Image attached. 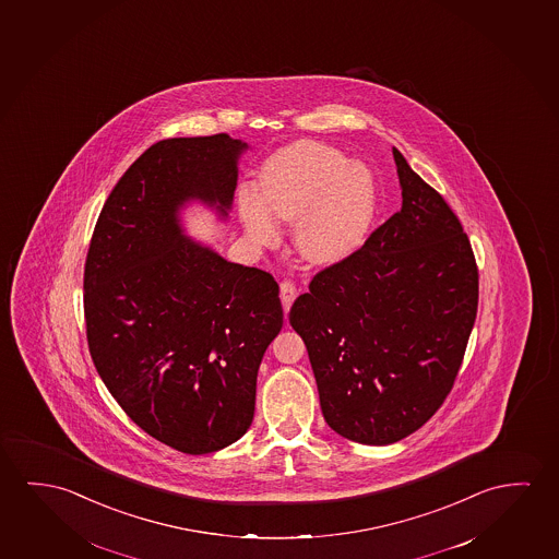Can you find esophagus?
<instances>
[{
    "instance_id": "obj_1",
    "label": "esophagus",
    "mask_w": 559,
    "mask_h": 559,
    "mask_svg": "<svg viewBox=\"0 0 559 559\" xmlns=\"http://www.w3.org/2000/svg\"><path fill=\"white\" fill-rule=\"evenodd\" d=\"M296 296H298L296 284L288 283V281L281 283V301H283L284 313H288L293 301L296 300Z\"/></svg>"
}]
</instances>
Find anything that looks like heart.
<instances>
[{
  "label": "heart",
  "mask_w": 559,
  "mask_h": 559,
  "mask_svg": "<svg viewBox=\"0 0 559 559\" xmlns=\"http://www.w3.org/2000/svg\"><path fill=\"white\" fill-rule=\"evenodd\" d=\"M255 191L241 189L238 215L251 243L269 248L278 238L275 221L294 223L301 258L331 265L358 248L373 213V183L336 148L300 141L261 166Z\"/></svg>",
  "instance_id": "1"
}]
</instances>
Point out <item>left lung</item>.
<instances>
[{
    "label": "left lung",
    "mask_w": 559,
    "mask_h": 559,
    "mask_svg": "<svg viewBox=\"0 0 559 559\" xmlns=\"http://www.w3.org/2000/svg\"><path fill=\"white\" fill-rule=\"evenodd\" d=\"M403 206L311 278L290 310L338 436L389 445L451 393L478 310V266L451 206L396 148Z\"/></svg>",
    "instance_id": "8db88e82"
}]
</instances>
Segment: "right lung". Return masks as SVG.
I'll list each match as a JSON object with an SVG mask.
<instances>
[{
    "label": "right lung",
    "mask_w": 559,
    "mask_h": 559,
    "mask_svg": "<svg viewBox=\"0 0 559 559\" xmlns=\"http://www.w3.org/2000/svg\"><path fill=\"white\" fill-rule=\"evenodd\" d=\"M246 148L226 133L146 148L106 199L86 253L98 376L141 430L188 455L248 431L259 364L283 329L275 278L189 240L178 218L191 199L228 216Z\"/></svg>",
    "instance_id": "1"
}]
</instances>
